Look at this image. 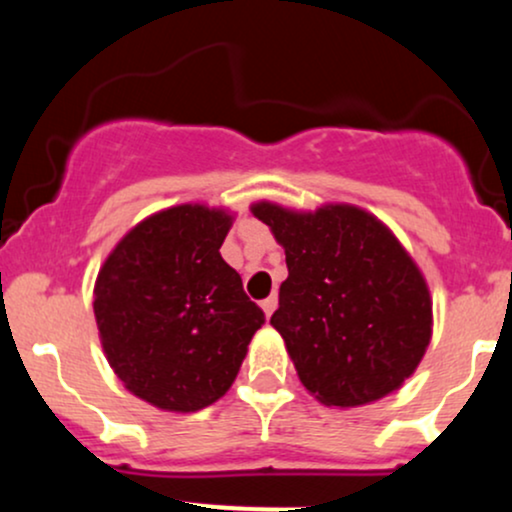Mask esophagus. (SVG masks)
Returning a JSON list of instances; mask_svg holds the SVG:
<instances>
[{"mask_svg":"<svg viewBox=\"0 0 512 512\" xmlns=\"http://www.w3.org/2000/svg\"><path fill=\"white\" fill-rule=\"evenodd\" d=\"M260 308L264 310V315H272L274 313V308H276V296H269V298H264V301L260 303Z\"/></svg>","mask_w":512,"mask_h":512,"instance_id":"esophagus-1","label":"esophagus"}]
</instances>
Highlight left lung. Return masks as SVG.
Wrapping results in <instances>:
<instances>
[{
    "instance_id": "8db88e82",
    "label": "left lung",
    "mask_w": 512,
    "mask_h": 512,
    "mask_svg": "<svg viewBox=\"0 0 512 512\" xmlns=\"http://www.w3.org/2000/svg\"><path fill=\"white\" fill-rule=\"evenodd\" d=\"M286 252L272 327L305 390L327 407H361L414 373L431 342L424 274L383 221L351 204L293 211L252 204Z\"/></svg>"
}]
</instances>
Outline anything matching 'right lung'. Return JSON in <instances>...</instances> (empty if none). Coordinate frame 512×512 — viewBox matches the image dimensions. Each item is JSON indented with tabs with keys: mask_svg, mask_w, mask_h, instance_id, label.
Instances as JSON below:
<instances>
[{
	"mask_svg": "<svg viewBox=\"0 0 512 512\" xmlns=\"http://www.w3.org/2000/svg\"><path fill=\"white\" fill-rule=\"evenodd\" d=\"M233 216L180 204L132 228L101 267L93 313L110 368L132 395L190 414L228 392L264 325L223 262Z\"/></svg>",
	"mask_w": 512,
	"mask_h": 512,
	"instance_id": "1",
	"label": "right lung"
}]
</instances>
